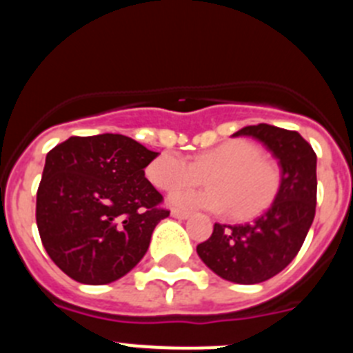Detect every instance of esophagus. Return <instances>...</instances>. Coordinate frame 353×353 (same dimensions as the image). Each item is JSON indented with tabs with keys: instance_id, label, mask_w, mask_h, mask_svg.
<instances>
[{
	"instance_id": "esophagus-1",
	"label": "esophagus",
	"mask_w": 353,
	"mask_h": 353,
	"mask_svg": "<svg viewBox=\"0 0 353 353\" xmlns=\"http://www.w3.org/2000/svg\"><path fill=\"white\" fill-rule=\"evenodd\" d=\"M171 215H173V217H176V219H187V217H189V212H185V210H179V208H173V210H171Z\"/></svg>"
}]
</instances>
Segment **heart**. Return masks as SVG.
Returning <instances> with one entry per match:
<instances>
[{
  "instance_id": "heart-1",
  "label": "heart",
  "mask_w": 353,
  "mask_h": 353,
  "mask_svg": "<svg viewBox=\"0 0 353 353\" xmlns=\"http://www.w3.org/2000/svg\"><path fill=\"white\" fill-rule=\"evenodd\" d=\"M146 176L161 191L198 185L207 179L208 189L180 191L171 201L182 208L224 212L232 219H251L265 212L281 189V170L249 139H230L187 161L176 152H162L150 162Z\"/></svg>"
}]
</instances>
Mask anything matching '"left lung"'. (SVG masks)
I'll use <instances>...</instances> for the list:
<instances>
[{
  "instance_id": "left-lung-1",
  "label": "left lung",
  "mask_w": 353,
  "mask_h": 353,
  "mask_svg": "<svg viewBox=\"0 0 353 353\" xmlns=\"http://www.w3.org/2000/svg\"><path fill=\"white\" fill-rule=\"evenodd\" d=\"M233 136H252L272 152L281 166V189L252 223H215L210 239L196 251L226 281L256 285L281 272L304 244L316 210V154L297 130L267 123L244 127Z\"/></svg>"
}]
</instances>
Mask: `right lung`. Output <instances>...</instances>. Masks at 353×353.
Segmentation results:
<instances>
[{
	"mask_svg": "<svg viewBox=\"0 0 353 353\" xmlns=\"http://www.w3.org/2000/svg\"><path fill=\"white\" fill-rule=\"evenodd\" d=\"M157 155L121 134L72 136L48 154L37 226L49 258L74 281L108 285L145 256L170 215L145 179Z\"/></svg>",
	"mask_w": 353,
	"mask_h": 353,
	"instance_id": "right-lung-1",
	"label": "right lung"
}]
</instances>
